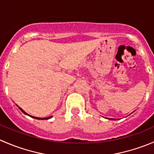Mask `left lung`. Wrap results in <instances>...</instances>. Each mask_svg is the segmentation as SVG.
<instances>
[{
    "mask_svg": "<svg viewBox=\"0 0 154 154\" xmlns=\"http://www.w3.org/2000/svg\"><path fill=\"white\" fill-rule=\"evenodd\" d=\"M111 119V120H117V119Z\"/></svg>",
    "mask_w": 154,
    "mask_h": 154,
    "instance_id": "obj_1",
    "label": "left lung"
}]
</instances>
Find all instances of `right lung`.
Masks as SVG:
<instances>
[{"label":"right lung","instance_id":"right-lung-1","mask_svg":"<svg viewBox=\"0 0 154 154\" xmlns=\"http://www.w3.org/2000/svg\"><path fill=\"white\" fill-rule=\"evenodd\" d=\"M17 106V105H16ZM18 107V106H17ZM18 108H19V109L21 110V112H22L23 113H24V114H25V115H27V116H29V117H32V118H33V119H38V120H48V119H51V118H52V116H50V117H48V118H37V117H34V116H30V115H29V114H27V112H25L24 111V110L22 109L21 108V107H18Z\"/></svg>","mask_w":154,"mask_h":154}]
</instances>
